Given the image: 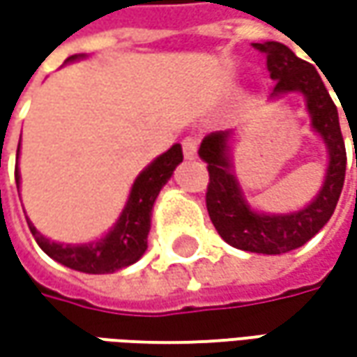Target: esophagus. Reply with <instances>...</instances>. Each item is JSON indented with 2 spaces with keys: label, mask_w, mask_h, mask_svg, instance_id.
<instances>
[{
  "label": "esophagus",
  "mask_w": 357,
  "mask_h": 357,
  "mask_svg": "<svg viewBox=\"0 0 357 357\" xmlns=\"http://www.w3.org/2000/svg\"><path fill=\"white\" fill-rule=\"evenodd\" d=\"M197 151H199V141L195 137H186L183 141V153H185L186 158H195L197 157Z\"/></svg>",
  "instance_id": "1"
}]
</instances>
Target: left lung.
<instances>
[{
    "label": "left lung",
    "mask_w": 357,
    "mask_h": 357,
    "mask_svg": "<svg viewBox=\"0 0 357 357\" xmlns=\"http://www.w3.org/2000/svg\"><path fill=\"white\" fill-rule=\"evenodd\" d=\"M254 47L266 53L268 71L276 81L270 101L288 93H300L304 97L310 127L322 139L328 153L320 190L304 208L294 213H260L246 199L232 165L234 130H218L204 137L199 157L208 165L206 208L220 238L246 252L284 254L316 236L336 211L346 176V146L336 105L314 65L300 59L292 49L278 41L254 43Z\"/></svg>",
    "instance_id": "1"
}]
</instances>
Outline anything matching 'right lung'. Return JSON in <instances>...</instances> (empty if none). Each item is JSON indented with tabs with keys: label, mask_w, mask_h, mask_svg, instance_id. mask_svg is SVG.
<instances>
[{
	"label": "right lung",
	"mask_w": 357,
	"mask_h": 357,
	"mask_svg": "<svg viewBox=\"0 0 357 357\" xmlns=\"http://www.w3.org/2000/svg\"><path fill=\"white\" fill-rule=\"evenodd\" d=\"M87 55H71L65 63H73ZM17 146V158H20ZM183 162V146L176 143L162 155H158L151 165H146L130 186L129 199L119 214L117 222L109 228L101 238L83 244H65L43 236L33 222L27 218L29 230L35 236L39 248L63 266L85 272V274H113L121 268L135 264L146 250V236L151 230V216L160 188L169 183L174 169ZM15 183L21 185L20 167H15Z\"/></svg>",
	"instance_id": "1"
}]
</instances>
